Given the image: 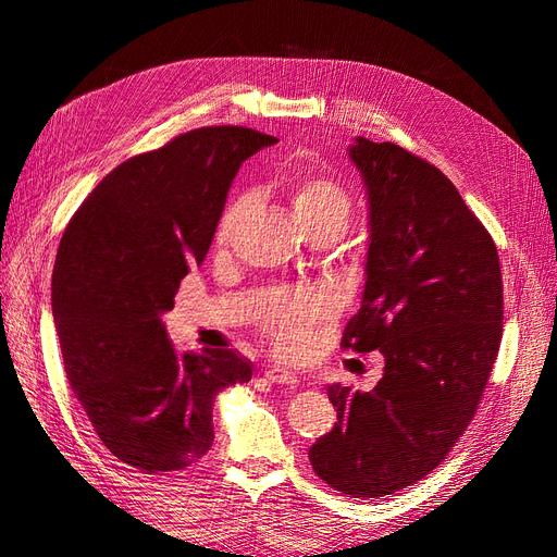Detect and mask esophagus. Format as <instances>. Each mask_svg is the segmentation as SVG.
Instances as JSON below:
<instances>
[{
	"label": "esophagus",
	"mask_w": 557,
	"mask_h": 557,
	"mask_svg": "<svg viewBox=\"0 0 557 557\" xmlns=\"http://www.w3.org/2000/svg\"><path fill=\"white\" fill-rule=\"evenodd\" d=\"M264 379L269 381V383H276V385H290V387H297V376L293 374V372H285V369H278V367H274V369H267L264 372Z\"/></svg>",
	"instance_id": "1"
}]
</instances>
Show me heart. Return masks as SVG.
I'll use <instances>...</instances> for the list:
<instances>
[{
    "instance_id": "1",
    "label": "heart",
    "mask_w": 557,
    "mask_h": 557,
    "mask_svg": "<svg viewBox=\"0 0 557 557\" xmlns=\"http://www.w3.org/2000/svg\"><path fill=\"white\" fill-rule=\"evenodd\" d=\"M290 205L297 221L309 230L325 225L346 227L352 213V197L342 181L327 174L307 172L293 176L288 183ZM250 207V197L242 195L225 209L218 223L215 242L225 246L232 242L234 232ZM332 309V299L318 290H293L278 295L267 309L262 330L272 342L278 356L297 358L307 350L311 342V327Z\"/></svg>"
}]
</instances>
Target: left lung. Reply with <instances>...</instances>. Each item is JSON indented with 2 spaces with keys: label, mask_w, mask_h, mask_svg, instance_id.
Returning <instances> with one entry per match:
<instances>
[{
  "label": "left lung",
  "mask_w": 557,
  "mask_h": 557,
  "mask_svg": "<svg viewBox=\"0 0 557 557\" xmlns=\"http://www.w3.org/2000/svg\"><path fill=\"white\" fill-rule=\"evenodd\" d=\"M369 201L360 311L342 348L381 350L383 379L330 385L334 428L309 448L315 474L350 497H385L442 465L476 413L502 342L497 246L436 170L397 144L348 148Z\"/></svg>",
  "instance_id": "1"
}]
</instances>
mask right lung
Here are the masks:
<instances>
[{"mask_svg":"<svg viewBox=\"0 0 557 557\" xmlns=\"http://www.w3.org/2000/svg\"><path fill=\"white\" fill-rule=\"evenodd\" d=\"M276 144L218 125L117 164L58 248L50 305L64 372L102 444L146 474L181 471L213 444V399L252 376L232 348L176 352L162 313L207 258L244 160Z\"/></svg>","mask_w":557,"mask_h":557,"instance_id":"obj_1","label":"right lung"}]
</instances>
